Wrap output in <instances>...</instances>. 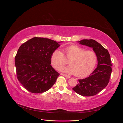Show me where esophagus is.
Here are the masks:
<instances>
[{"label": "esophagus", "instance_id": "34e87169", "mask_svg": "<svg viewBox=\"0 0 123 123\" xmlns=\"http://www.w3.org/2000/svg\"><path fill=\"white\" fill-rule=\"evenodd\" d=\"M61 74L62 75V76H64L68 78V79H69V78H70V76L69 75H67V74H64V73H61Z\"/></svg>", "mask_w": 123, "mask_h": 123}]
</instances>
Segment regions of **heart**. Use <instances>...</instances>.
Here are the masks:
<instances>
[{
  "label": "heart",
  "instance_id": "b5f03b06",
  "mask_svg": "<svg viewBox=\"0 0 123 123\" xmlns=\"http://www.w3.org/2000/svg\"><path fill=\"white\" fill-rule=\"evenodd\" d=\"M65 52L66 57L59 49L54 51L51 57L52 65L59 70L67 63V59H70V65L61 69V70L68 74H74L77 77H85L90 74L98 62V56L95 52L86 50L78 46L71 45L66 47Z\"/></svg>",
  "mask_w": 123,
  "mask_h": 123
}]
</instances>
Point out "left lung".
I'll return each instance as SVG.
<instances>
[{
	"mask_svg": "<svg viewBox=\"0 0 123 123\" xmlns=\"http://www.w3.org/2000/svg\"><path fill=\"white\" fill-rule=\"evenodd\" d=\"M80 44L93 48L98 56V67L88 77L79 80V83L73 90L84 96L97 94L105 88L109 82L112 72L110 55L102 44L93 39H83Z\"/></svg>",
	"mask_w": 123,
	"mask_h": 123,
	"instance_id": "obj_1",
	"label": "left lung"
}]
</instances>
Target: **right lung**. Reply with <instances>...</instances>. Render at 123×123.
Returning <instances> with one entry per match:
<instances>
[{"mask_svg":"<svg viewBox=\"0 0 123 123\" xmlns=\"http://www.w3.org/2000/svg\"><path fill=\"white\" fill-rule=\"evenodd\" d=\"M59 46L54 40L37 37L20 46L15 64L17 79L26 90L41 93L55 83L59 73L51 66V57Z\"/></svg>","mask_w":123,"mask_h":123,"instance_id":"1","label":"right lung"}]
</instances>
